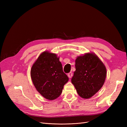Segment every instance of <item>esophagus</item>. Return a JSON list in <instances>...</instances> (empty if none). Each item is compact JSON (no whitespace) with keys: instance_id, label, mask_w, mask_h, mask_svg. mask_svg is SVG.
Here are the masks:
<instances>
[{"instance_id":"obj_1","label":"esophagus","mask_w":127,"mask_h":127,"mask_svg":"<svg viewBox=\"0 0 127 127\" xmlns=\"http://www.w3.org/2000/svg\"><path fill=\"white\" fill-rule=\"evenodd\" d=\"M68 77L69 78H71L72 77V72H69L68 74Z\"/></svg>"}]
</instances>
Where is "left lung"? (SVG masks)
Returning a JSON list of instances; mask_svg holds the SVG:
<instances>
[{
    "label": "left lung",
    "mask_w": 127,
    "mask_h": 127,
    "mask_svg": "<svg viewBox=\"0 0 127 127\" xmlns=\"http://www.w3.org/2000/svg\"><path fill=\"white\" fill-rule=\"evenodd\" d=\"M71 83L83 98H89L101 89L104 83L106 69L98 57L93 53L79 56L75 60Z\"/></svg>",
    "instance_id": "8db88e82"
}]
</instances>
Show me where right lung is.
<instances>
[{
  "instance_id": "obj_1",
  "label": "right lung",
  "mask_w": 127,
  "mask_h": 127,
  "mask_svg": "<svg viewBox=\"0 0 127 127\" xmlns=\"http://www.w3.org/2000/svg\"><path fill=\"white\" fill-rule=\"evenodd\" d=\"M31 76L38 92L49 100L59 96L69 80L63 71L59 58L48 51L42 53L34 63Z\"/></svg>"
}]
</instances>
